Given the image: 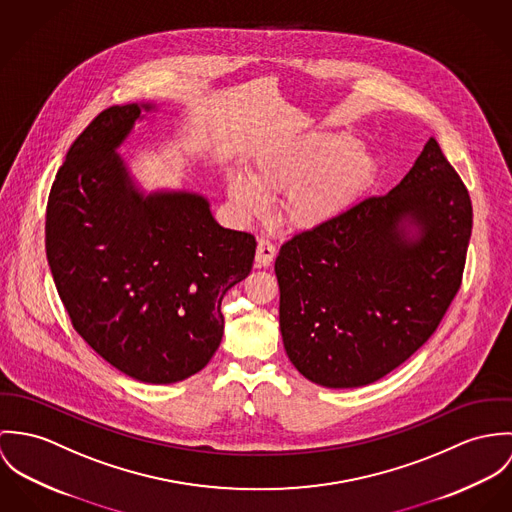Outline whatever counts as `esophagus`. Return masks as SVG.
Masks as SVG:
<instances>
[{
  "label": "esophagus",
  "instance_id": "esophagus-1",
  "mask_svg": "<svg viewBox=\"0 0 512 512\" xmlns=\"http://www.w3.org/2000/svg\"><path fill=\"white\" fill-rule=\"evenodd\" d=\"M275 255H277L275 243H271L269 239H259L257 253H255V265L257 267H269L273 263Z\"/></svg>",
  "mask_w": 512,
  "mask_h": 512
}]
</instances>
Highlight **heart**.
I'll list each match as a JSON object with an SVG mask.
<instances>
[{"label":"heart","instance_id":"b5f03b06","mask_svg":"<svg viewBox=\"0 0 512 512\" xmlns=\"http://www.w3.org/2000/svg\"><path fill=\"white\" fill-rule=\"evenodd\" d=\"M377 157L347 133H314L255 161L253 178L231 171L229 200L243 218L267 210V192H286L281 218L294 229H316L343 214L373 184Z\"/></svg>","mask_w":512,"mask_h":512}]
</instances>
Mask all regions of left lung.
<instances>
[{"label":"left lung","mask_w":512,"mask_h":512,"mask_svg":"<svg viewBox=\"0 0 512 512\" xmlns=\"http://www.w3.org/2000/svg\"><path fill=\"white\" fill-rule=\"evenodd\" d=\"M473 210L430 137L389 194L288 239L275 261L281 334L312 383L379 381L440 326L461 286Z\"/></svg>","instance_id":"left-lung-1"}]
</instances>
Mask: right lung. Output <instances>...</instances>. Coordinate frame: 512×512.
I'll return each mask as SVG.
<instances>
[{"label": "right lung", "instance_id": "obj_1", "mask_svg": "<svg viewBox=\"0 0 512 512\" xmlns=\"http://www.w3.org/2000/svg\"><path fill=\"white\" fill-rule=\"evenodd\" d=\"M151 108L112 106L76 137L49 194L45 245L74 330L117 371L169 385L220 347L222 298L249 275L257 243L222 228L198 194L133 186L115 149Z\"/></svg>", "mask_w": 512, "mask_h": 512}]
</instances>
